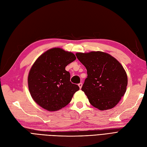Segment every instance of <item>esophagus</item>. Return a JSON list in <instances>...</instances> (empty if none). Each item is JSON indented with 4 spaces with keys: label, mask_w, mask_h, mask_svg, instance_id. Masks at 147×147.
<instances>
[{
    "label": "esophagus",
    "mask_w": 147,
    "mask_h": 147,
    "mask_svg": "<svg viewBox=\"0 0 147 147\" xmlns=\"http://www.w3.org/2000/svg\"><path fill=\"white\" fill-rule=\"evenodd\" d=\"M78 86H79V87H80V88H82V83H78Z\"/></svg>",
    "instance_id": "1"
}]
</instances>
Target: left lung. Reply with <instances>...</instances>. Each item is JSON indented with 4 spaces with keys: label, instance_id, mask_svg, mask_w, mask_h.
Here are the masks:
<instances>
[{
    "label": "left lung",
    "instance_id": "left-lung-1",
    "mask_svg": "<svg viewBox=\"0 0 147 147\" xmlns=\"http://www.w3.org/2000/svg\"><path fill=\"white\" fill-rule=\"evenodd\" d=\"M76 56L87 70L82 90L90 104L101 111L114 108L127 86V76L122 65L111 55L101 51L78 53Z\"/></svg>",
    "mask_w": 147,
    "mask_h": 147
}]
</instances>
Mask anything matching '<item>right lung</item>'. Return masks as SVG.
<instances>
[{"label":"right lung","instance_id":"obj_1","mask_svg":"<svg viewBox=\"0 0 147 147\" xmlns=\"http://www.w3.org/2000/svg\"><path fill=\"white\" fill-rule=\"evenodd\" d=\"M76 59L75 55L61 48H53L39 56L29 72L28 83L31 97L49 111L64 108L80 89L70 81L65 67Z\"/></svg>","mask_w":147,"mask_h":147}]
</instances>
